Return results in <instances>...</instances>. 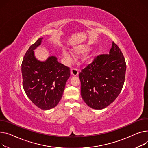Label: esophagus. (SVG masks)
<instances>
[{"mask_svg": "<svg viewBox=\"0 0 148 148\" xmlns=\"http://www.w3.org/2000/svg\"><path fill=\"white\" fill-rule=\"evenodd\" d=\"M71 73L72 76H77L79 72H78L76 69H72L71 71Z\"/></svg>", "mask_w": 148, "mask_h": 148, "instance_id": "1", "label": "esophagus"}]
</instances>
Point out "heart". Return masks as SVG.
<instances>
[{"label":"heart","mask_w":148,"mask_h":148,"mask_svg":"<svg viewBox=\"0 0 148 148\" xmlns=\"http://www.w3.org/2000/svg\"><path fill=\"white\" fill-rule=\"evenodd\" d=\"M90 51V48L89 47H84V48H76L73 50V54L75 56H79L82 54H84L88 53ZM63 55L64 57L67 60L70 61L71 60V54L66 49L63 50Z\"/></svg>","instance_id":"heart-1"}]
</instances>
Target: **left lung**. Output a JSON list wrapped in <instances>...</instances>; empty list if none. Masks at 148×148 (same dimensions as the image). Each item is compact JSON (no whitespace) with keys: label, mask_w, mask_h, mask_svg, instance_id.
<instances>
[{"label":"left lung","mask_w":148,"mask_h":148,"mask_svg":"<svg viewBox=\"0 0 148 148\" xmlns=\"http://www.w3.org/2000/svg\"><path fill=\"white\" fill-rule=\"evenodd\" d=\"M125 71L124 56L113 42L109 54L95 57L79 74L81 96L86 105L102 109L114 102L123 87Z\"/></svg>","instance_id":"left-lung-1"}]
</instances>
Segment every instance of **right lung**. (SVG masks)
Returning <instances> with one entry per match:
<instances>
[{
  "mask_svg": "<svg viewBox=\"0 0 148 148\" xmlns=\"http://www.w3.org/2000/svg\"><path fill=\"white\" fill-rule=\"evenodd\" d=\"M40 38L24 55L21 64L23 85L29 99L39 108L49 110L56 107L62 97L70 69L58 63L55 56L45 62L38 60L34 50L42 43Z\"/></svg>",
  "mask_w": 148,
  "mask_h": 148,
  "instance_id": "obj_1",
  "label": "right lung"
}]
</instances>
